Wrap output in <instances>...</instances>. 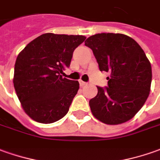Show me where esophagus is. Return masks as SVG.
<instances>
[{
    "instance_id": "1",
    "label": "esophagus",
    "mask_w": 160,
    "mask_h": 160,
    "mask_svg": "<svg viewBox=\"0 0 160 160\" xmlns=\"http://www.w3.org/2000/svg\"><path fill=\"white\" fill-rule=\"evenodd\" d=\"M80 87H84V86H87V85H88V83H87V82H85V81L80 80Z\"/></svg>"
}]
</instances>
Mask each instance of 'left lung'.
<instances>
[{
	"instance_id": "1",
	"label": "left lung",
	"mask_w": 160,
	"mask_h": 160,
	"mask_svg": "<svg viewBox=\"0 0 160 160\" xmlns=\"http://www.w3.org/2000/svg\"><path fill=\"white\" fill-rule=\"evenodd\" d=\"M101 72L110 73L108 88L97 87L89 101L91 112L103 123L116 125L129 121L144 106L151 91L152 66L143 49L129 36L101 33L89 37Z\"/></svg>"
}]
</instances>
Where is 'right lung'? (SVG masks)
Returning a JSON list of instances; mask_svg holds the SVG:
<instances>
[{
  "label": "right lung",
  "mask_w": 160,
  "mask_h": 160,
  "mask_svg": "<svg viewBox=\"0 0 160 160\" xmlns=\"http://www.w3.org/2000/svg\"><path fill=\"white\" fill-rule=\"evenodd\" d=\"M86 37L45 33L32 40L16 58L13 83L21 106L29 117L52 123L66 115L80 88L78 80L60 75L72 52Z\"/></svg>",
  "instance_id": "right-lung-1"
}]
</instances>
